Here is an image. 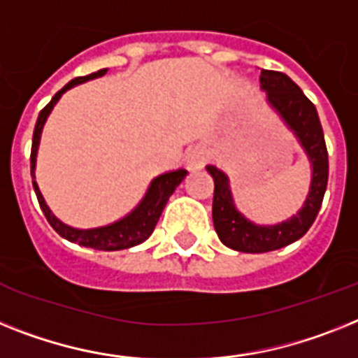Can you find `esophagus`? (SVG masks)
I'll return each mask as SVG.
<instances>
[{"instance_id":"obj_1","label":"esophagus","mask_w":358,"mask_h":358,"mask_svg":"<svg viewBox=\"0 0 358 358\" xmlns=\"http://www.w3.org/2000/svg\"><path fill=\"white\" fill-rule=\"evenodd\" d=\"M208 161V152L203 146L190 148L185 155V164L188 170H201Z\"/></svg>"}]
</instances>
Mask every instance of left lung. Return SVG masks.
Instances as JSON below:
<instances>
[{
  "instance_id": "1",
  "label": "left lung",
  "mask_w": 358,
  "mask_h": 358,
  "mask_svg": "<svg viewBox=\"0 0 358 358\" xmlns=\"http://www.w3.org/2000/svg\"><path fill=\"white\" fill-rule=\"evenodd\" d=\"M262 90L267 93V104L280 115L311 162V186L302 208L289 220L276 225H256L236 208L230 181L223 170L208 164L206 172L214 179L212 220L221 243L239 252H268L294 243L306 234L322 206L327 188V148L317 108L287 75L262 69Z\"/></svg>"
}]
</instances>
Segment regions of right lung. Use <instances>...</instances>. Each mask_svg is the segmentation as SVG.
<instances>
[{
    "mask_svg": "<svg viewBox=\"0 0 358 358\" xmlns=\"http://www.w3.org/2000/svg\"><path fill=\"white\" fill-rule=\"evenodd\" d=\"M108 73V69H100L96 73H91L87 76H78V78L71 80L69 84H66L58 93L51 99V102L41 109L40 115H38L36 126H34V135H32V148H31V176H32V186H34V192H36L38 203H40V208L45 214L49 225L62 236L66 238L71 243H78L82 247H91V249L96 250H122L129 249V247H135V245H141L143 241H146L150 236H152L153 229L157 225L159 217H161L164 206H166L168 199L172 196L176 188L182 182L188 172L179 168V170H172V172L161 173L150 182L146 194L141 199L135 208H133L129 214H126L122 220L115 221V223H109L104 227H96V229H75V227L66 225L64 221H60L51 212V208L47 206L45 199L41 196L40 188H38L36 182V155L38 148H40V138L41 131H43V124H45L47 117L51 115L52 108L56 106V102L62 99V94L69 91L71 87H75L78 84H84L87 80L100 78Z\"/></svg>",
    "mask_w": 358,
    "mask_h": 358,
    "instance_id": "1",
    "label": "right lung"
}]
</instances>
